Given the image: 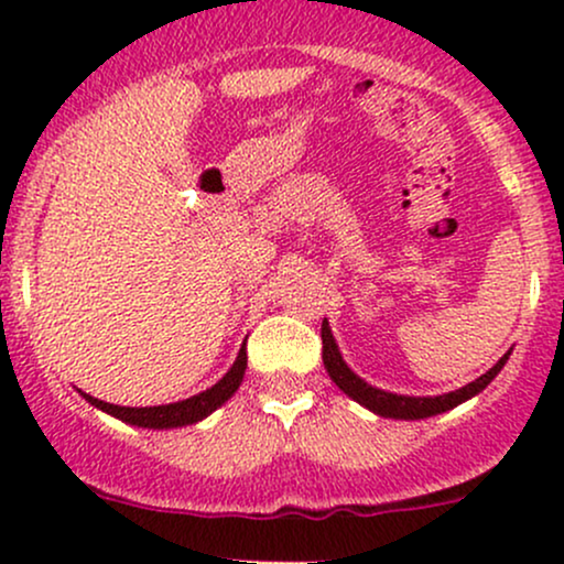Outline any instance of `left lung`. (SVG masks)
I'll return each mask as SVG.
<instances>
[{
	"label": "left lung",
	"mask_w": 564,
	"mask_h": 564,
	"mask_svg": "<svg viewBox=\"0 0 564 564\" xmlns=\"http://www.w3.org/2000/svg\"><path fill=\"white\" fill-rule=\"evenodd\" d=\"M321 339H323V366H326L328 377H332L334 384L339 387L345 394H349L355 403L366 405L368 411L379 413V416H384V419H426V416H437V413H445V411H451V408L462 405L464 400L480 394L485 387H488L490 381L498 377V371H501L503 364H507L509 355H511V349H509V352L503 355V358L498 360L490 371H485L480 379L469 381V384L462 387V390L437 394V398H411V394L384 392V390H379V387H371L368 381L360 379L358 373H355L352 368L345 364V358H341L332 328H328V321H323Z\"/></svg>",
	"instance_id": "1"
}]
</instances>
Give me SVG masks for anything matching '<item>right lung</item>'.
Listing matches in <instances>:
<instances>
[{"label":"right lung","instance_id":"add662e5","mask_svg":"<svg viewBox=\"0 0 564 564\" xmlns=\"http://www.w3.org/2000/svg\"><path fill=\"white\" fill-rule=\"evenodd\" d=\"M243 371H246V341H243V347L238 349L236 364L230 366V371L225 373V377L219 379L215 387L193 394V398H187V400H180V403L153 405V408H127V405L106 403V400H97V398H93V394H87L82 390L79 392L87 403L100 408V411L111 413V416L121 419V422L134 424V426H148V430H172V426L196 424V422H200V419L209 416L212 411H217V408L223 405L225 400H230L232 392L241 387Z\"/></svg>","mask_w":564,"mask_h":564}]
</instances>
